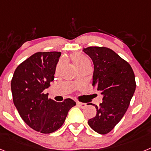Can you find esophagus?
Instances as JSON below:
<instances>
[{"label": "esophagus", "mask_w": 151, "mask_h": 151, "mask_svg": "<svg viewBox=\"0 0 151 151\" xmlns=\"http://www.w3.org/2000/svg\"><path fill=\"white\" fill-rule=\"evenodd\" d=\"M76 105L78 106V107L82 108V109H83V108H85V106H86V104H85V103H79V102H77V103H76Z\"/></svg>", "instance_id": "obj_1"}]
</instances>
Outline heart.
Returning a JSON list of instances; mask_svg holds the SVG:
<instances>
[{
  "label": "heart",
  "mask_w": 151,
  "mask_h": 151,
  "mask_svg": "<svg viewBox=\"0 0 151 151\" xmlns=\"http://www.w3.org/2000/svg\"><path fill=\"white\" fill-rule=\"evenodd\" d=\"M71 59L78 69L85 67H91V61L85 56L80 55V54H74L72 56ZM59 68L60 64L57 66V71L59 69Z\"/></svg>",
  "instance_id": "obj_1"
}]
</instances>
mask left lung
I'll return each mask as SVG.
<instances>
[{
    "mask_svg": "<svg viewBox=\"0 0 151 151\" xmlns=\"http://www.w3.org/2000/svg\"><path fill=\"white\" fill-rule=\"evenodd\" d=\"M83 51L94 63L92 85L103 95V102L95 105L97 114L88 123L96 132L106 134L127 111L136 88L134 72L129 63L108 47H88Z\"/></svg>",
    "mask_w": 151,
    "mask_h": 151,
    "instance_id": "obj_1",
    "label": "left lung"
}]
</instances>
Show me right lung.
Listing matches in <instances>:
<instances>
[{"label": "right lung", "mask_w": 151, "mask_h": 151, "mask_svg": "<svg viewBox=\"0 0 151 151\" xmlns=\"http://www.w3.org/2000/svg\"><path fill=\"white\" fill-rule=\"evenodd\" d=\"M60 52H38L20 63L11 80L13 104L21 118L34 130L49 134L59 129L76 102H56L44 91L54 80Z\"/></svg>", "instance_id": "obj_1"}]
</instances>
